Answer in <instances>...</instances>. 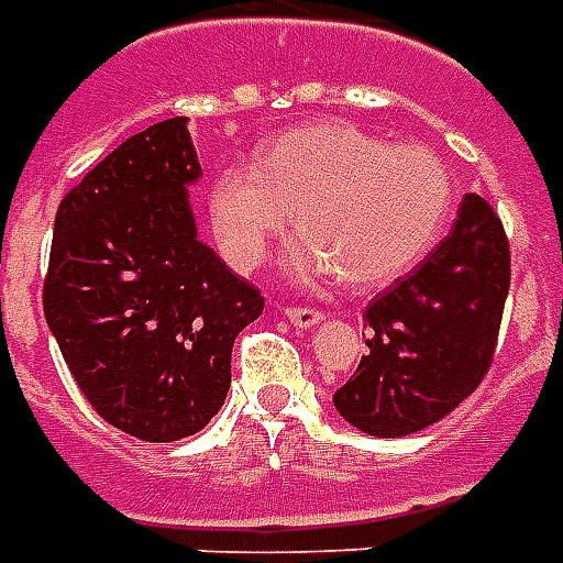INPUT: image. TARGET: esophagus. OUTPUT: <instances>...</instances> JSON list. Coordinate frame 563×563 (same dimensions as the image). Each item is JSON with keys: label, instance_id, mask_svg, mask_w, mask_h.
<instances>
[{"label": "esophagus", "instance_id": "1", "mask_svg": "<svg viewBox=\"0 0 563 563\" xmlns=\"http://www.w3.org/2000/svg\"><path fill=\"white\" fill-rule=\"evenodd\" d=\"M283 316H286L295 328H313V324L322 322V313H319V310H310V307H286Z\"/></svg>", "mask_w": 563, "mask_h": 563}]
</instances>
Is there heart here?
Returning <instances> with one entry per match:
<instances>
[{"label":"heart","mask_w":563,"mask_h":563,"mask_svg":"<svg viewBox=\"0 0 563 563\" xmlns=\"http://www.w3.org/2000/svg\"><path fill=\"white\" fill-rule=\"evenodd\" d=\"M451 202V173L430 148L322 122L277 136L256 164L223 166L208 211L232 268H260L298 223L303 235L283 256L289 280L322 286L343 274L352 286H382L435 247Z\"/></svg>","instance_id":"obj_1"}]
</instances>
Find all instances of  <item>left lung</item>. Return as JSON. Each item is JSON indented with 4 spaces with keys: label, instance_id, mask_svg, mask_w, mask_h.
<instances>
[{
    "label": "left lung",
    "instance_id": "8db88e82",
    "mask_svg": "<svg viewBox=\"0 0 563 563\" xmlns=\"http://www.w3.org/2000/svg\"><path fill=\"white\" fill-rule=\"evenodd\" d=\"M507 289L501 220L468 194L448 239L366 307L369 352L334 394L340 418L366 435L399 439L451 415L489 369Z\"/></svg>",
    "mask_w": 563,
    "mask_h": 563
}]
</instances>
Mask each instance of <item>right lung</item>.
<instances>
[{"label": "right lung", "mask_w": 563, "mask_h": 563, "mask_svg": "<svg viewBox=\"0 0 563 563\" xmlns=\"http://www.w3.org/2000/svg\"><path fill=\"white\" fill-rule=\"evenodd\" d=\"M199 176L187 119H166L107 154L53 223L49 331L91 409L133 439L202 430L229 394L235 336L265 307L199 241Z\"/></svg>", "instance_id": "obj_1"}]
</instances>
